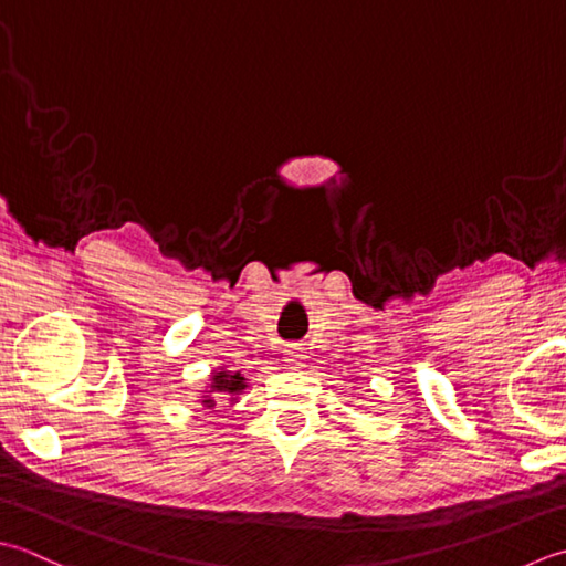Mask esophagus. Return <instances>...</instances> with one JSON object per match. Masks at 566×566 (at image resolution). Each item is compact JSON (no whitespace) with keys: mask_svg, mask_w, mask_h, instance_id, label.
<instances>
[{"mask_svg":"<svg viewBox=\"0 0 566 566\" xmlns=\"http://www.w3.org/2000/svg\"><path fill=\"white\" fill-rule=\"evenodd\" d=\"M283 359H285L287 368H293V371H297V368H303V366H305V354H303V349L295 347V344H293V347H287V349H285V356H283Z\"/></svg>","mask_w":566,"mask_h":566,"instance_id":"obj_1","label":"esophagus"}]
</instances>
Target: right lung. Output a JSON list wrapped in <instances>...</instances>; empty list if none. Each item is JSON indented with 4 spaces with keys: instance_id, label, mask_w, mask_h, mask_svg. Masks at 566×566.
Listing matches in <instances>:
<instances>
[{
    "instance_id": "obj_1",
    "label": "right lung",
    "mask_w": 566,
    "mask_h": 566,
    "mask_svg": "<svg viewBox=\"0 0 566 566\" xmlns=\"http://www.w3.org/2000/svg\"><path fill=\"white\" fill-rule=\"evenodd\" d=\"M249 388V378H244V374L241 371H227L224 366H219L212 371L210 376V386H207L202 390V406L205 408H212L214 406V394H222V396H229V402H237L239 396L244 394V390Z\"/></svg>"
}]
</instances>
